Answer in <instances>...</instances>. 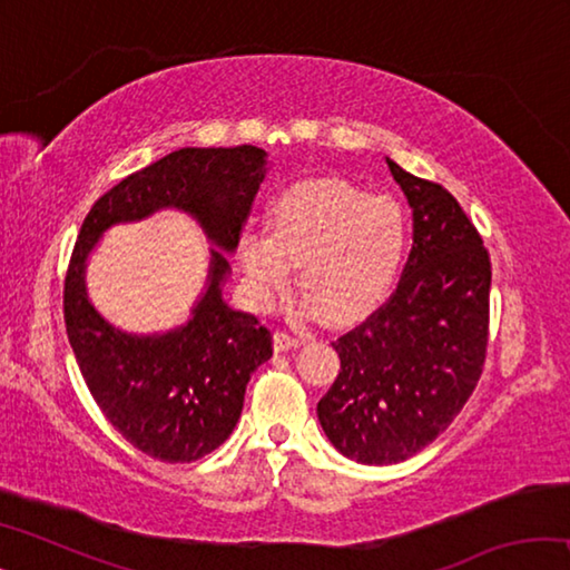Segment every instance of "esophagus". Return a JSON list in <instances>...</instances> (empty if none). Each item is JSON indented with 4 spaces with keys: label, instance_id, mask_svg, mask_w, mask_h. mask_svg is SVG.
<instances>
[{
    "label": "esophagus",
    "instance_id": "esophagus-1",
    "mask_svg": "<svg viewBox=\"0 0 570 570\" xmlns=\"http://www.w3.org/2000/svg\"><path fill=\"white\" fill-rule=\"evenodd\" d=\"M302 344H304V336L292 334V332H286V330H278V332L274 334V346H276V352L296 350V346H302Z\"/></svg>",
    "mask_w": 570,
    "mask_h": 570
}]
</instances>
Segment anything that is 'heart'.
I'll list each match as a JSON object with an SVG mask.
<instances>
[{
  "label": "heart",
  "instance_id": "obj_1",
  "mask_svg": "<svg viewBox=\"0 0 570 570\" xmlns=\"http://www.w3.org/2000/svg\"><path fill=\"white\" fill-rule=\"evenodd\" d=\"M268 236H240L250 302L272 306L292 278V264H298V282L308 292L302 314L324 308L336 322L377 306L397 282L410 248V220L397 200L340 180L286 188L268 206Z\"/></svg>",
  "mask_w": 570,
  "mask_h": 570
}]
</instances>
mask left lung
<instances>
[{
    "label": "left lung",
    "mask_w": 570,
    "mask_h": 570,
    "mask_svg": "<svg viewBox=\"0 0 570 570\" xmlns=\"http://www.w3.org/2000/svg\"><path fill=\"white\" fill-rule=\"evenodd\" d=\"M412 206L397 288L332 346L342 370L316 414L342 455L394 465L428 448L465 407L488 352L490 256L440 183L387 160Z\"/></svg>",
    "instance_id": "8db88e82"
}]
</instances>
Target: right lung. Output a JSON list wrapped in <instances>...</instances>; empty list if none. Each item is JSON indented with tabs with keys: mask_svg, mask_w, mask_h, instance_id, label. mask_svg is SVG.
<instances>
[{
	"mask_svg": "<svg viewBox=\"0 0 570 570\" xmlns=\"http://www.w3.org/2000/svg\"><path fill=\"white\" fill-rule=\"evenodd\" d=\"M266 150L180 148L122 178L95 200L65 276V326L85 384L105 420L146 455L193 462L224 445L244 410L256 366L272 360V332L220 298L228 274L210 248L208 286L188 324L160 336L115 330L85 294V262L102 230L160 208L198 218L218 248L234 250L266 173Z\"/></svg>",
	"mask_w": 570,
	"mask_h": 570,
	"instance_id": "right-lung-1",
	"label": "right lung"
}]
</instances>
